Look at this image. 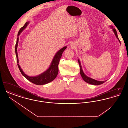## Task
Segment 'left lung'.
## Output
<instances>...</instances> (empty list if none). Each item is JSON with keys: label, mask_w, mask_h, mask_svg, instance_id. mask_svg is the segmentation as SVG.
<instances>
[{"label": "left lung", "mask_w": 128, "mask_h": 128, "mask_svg": "<svg viewBox=\"0 0 128 128\" xmlns=\"http://www.w3.org/2000/svg\"><path fill=\"white\" fill-rule=\"evenodd\" d=\"M110 28L112 29V30L114 32V34H115L116 36V38L118 40L120 43V41L119 40L118 37V34H117V32H116V29L115 28H113V27L112 26H110ZM78 61L79 62L80 68V75H81L82 78L85 81V82H86L88 84H92V85H98L101 84H103V83H104L106 82V81H99V80H96L93 79H92L91 78H90V77L87 76L84 73V72H83V70L82 69V67L81 64H80V62L79 59L78 60Z\"/></svg>", "instance_id": "1"}]
</instances>
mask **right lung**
<instances>
[{"label": "right lung", "mask_w": 128, "mask_h": 128, "mask_svg": "<svg viewBox=\"0 0 128 128\" xmlns=\"http://www.w3.org/2000/svg\"><path fill=\"white\" fill-rule=\"evenodd\" d=\"M29 22H27L24 26L22 27L18 31V37L17 39V42L15 44V53L17 58V62L18 63V68L20 72L22 75L24 76L25 77L29 80L30 82L32 83L36 84V85H43L48 84L49 82H52L56 78L58 72V64L61 58V56L62 55V53L63 51L66 49L67 46H64L61 49H60L58 51L56 52L55 54V56L52 60V61L50 64V67L48 68L43 73L39 74V75L36 76H32L30 77L27 75L25 73H24L18 64V53H17V47L18 42V36L23 31V30L25 29V28L29 24Z\"/></svg>", "instance_id": "add662e5"}]
</instances>
